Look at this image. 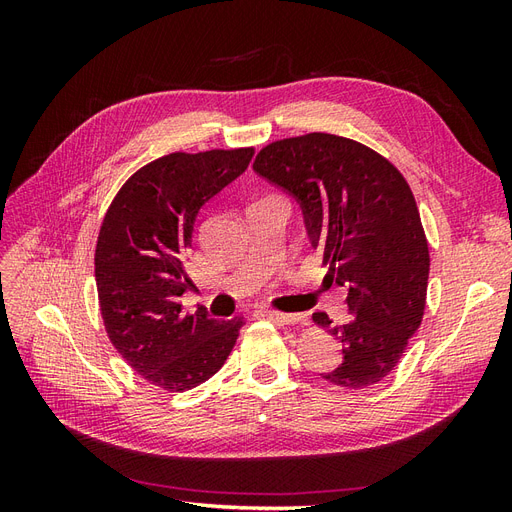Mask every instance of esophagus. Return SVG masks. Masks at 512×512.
Here are the masks:
<instances>
[{"instance_id":"obj_1","label":"esophagus","mask_w":512,"mask_h":512,"mask_svg":"<svg viewBox=\"0 0 512 512\" xmlns=\"http://www.w3.org/2000/svg\"><path fill=\"white\" fill-rule=\"evenodd\" d=\"M267 318H273L282 324H303L305 318L301 314H280V312H265Z\"/></svg>"}]
</instances>
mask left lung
I'll use <instances>...</instances> for the list:
<instances>
[{
  "instance_id": "1",
  "label": "left lung",
  "mask_w": 512,
  "mask_h": 512,
  "mask_svg": "<svg viewBox=\"0 0 512 512\" xmlns=\"http://www.w3.org/2000/svg\"><path fill=\"white\" fill-rule=\"evenodd\" d=\"M254 170L297 198L324 282L348 288L346 324L312 318L342 342V363L320 374L365 389L399 363L421 327L429 247L410 185L380 153L344 136L312 132L262 149Z\"/></svg>"
}]
</instances>
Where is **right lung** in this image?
Here are the masks:
<instances>
[{
  "mask_svg": "<svg viewBox=\"0 0 512 512\" xmlns=\"http://www.w3.org/2000/svg\"><path fill=\"white\" fill-rule=\"evenodd\" d=\"M254 149L170 153L134 173L108 207L96 245V286L108 337L147 382L181 393L209 380L243 320H218L181 294L200 209L245 173Z\"/></svg>",
  "mask_w": 512,
  "mask_h": 512,
  "instance_id": "right-lung-1",
  "label": "right lung"
}]
</instances>
